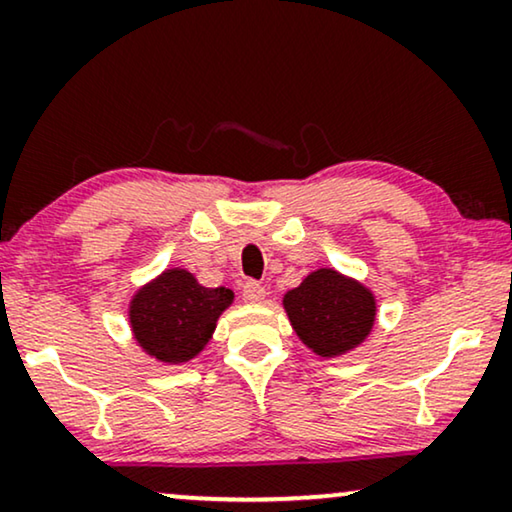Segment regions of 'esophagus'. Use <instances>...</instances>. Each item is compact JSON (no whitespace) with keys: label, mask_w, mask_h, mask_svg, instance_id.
<instances>
[{"label":"esophagus","mask_w":512,"mask_h":512,"mask_svg":"<svg viewBox=\"0 0 512 512\" xmlns=\"http://www.w3.org/2000/svg\"><path fill=\"white\" fill-rule=\"evenodd\" d=\"M242 298L247 303H263L265 300V289L258 282H247L242 289Z\"/></svg>","instance_id":"esophagus-1"}]
</instances>
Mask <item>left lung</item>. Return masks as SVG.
Wrapping results in <instances>:
<instances>
[{"label": "left lung", "instance_id": "left-lung-1", "mask_svg": "<svg viewBox=\"0 0 512 512\" xmlns=\"http://www.w3.org/2000/svg\"><path fill=\"white\" fill-rule=\"evenodd\" d=\"M293 331L321 359H335L366 342L377 317L375 293L359 279L317 268L282 300Z\"/></svg>", "mask_w": 512, "mask_h": 512}]
</instances>
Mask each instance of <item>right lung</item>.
Here are the masks:
<instances>
[{
  "label": "right lung",
  "mask_w": 512,
  "mask_h": 512,
  "mask_svg": "<svg viewBox=\"0 0 512 512\" xmlns=\"http://www.w3.org/2000/svg\"><path fill=\"white\" fill-rule=\"evenodd\" d=\"M233 300L235 293L226 286L207 289L186 268H167L130 298L132 338L151 359L179 366L207 347Z\"/></svg>",
  "instance_id": "1"
}]
</instances>
